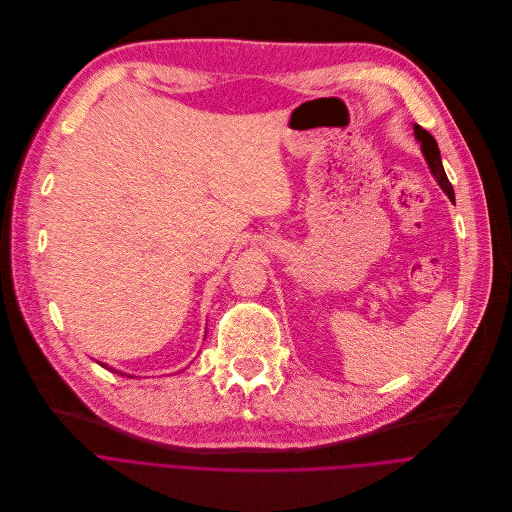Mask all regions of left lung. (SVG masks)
Listing matches in <instances>:
<instances>
[{"instance_id":"1","label":"left lung","mask_w":512,"mask_h":512,"mask_svg":"<svg viewBox=\"0 0 512 512\" xmlns=\"http://www.w3.org/2000/svg\"><path fill=\"white\" fill-rule=\"evenodd\" d=\"M414 135H416V139L422 145V151H424V157H426V161L430 165L432 175L438 179V183L444 189V193L450 199H454V189H452V183L446 177V171H444V165H442V157H440V149H438L436 139L426 129H422L420 125H414Z\"/></svg>"}]
</instances>
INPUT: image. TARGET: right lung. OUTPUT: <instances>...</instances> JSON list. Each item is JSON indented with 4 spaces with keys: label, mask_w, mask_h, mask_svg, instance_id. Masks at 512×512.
I'll list each match as a JSON object with an SVG mask.
<instances>
[{
    "label": "right lung",
    "mask_w": 512,
    "mask_h": 512,
    "mask_svg": "<svg viewBox=\"0 0 512 512\" xmlns=\"http://www.w3.org/2000/svg\"><path fill=\"white\" fill-rule=\"evenodd\" d=\"M100 365H102V367H105V363H100Z\"/></svg>",
    "instance_id": "obj_1"
}]
</instances>
